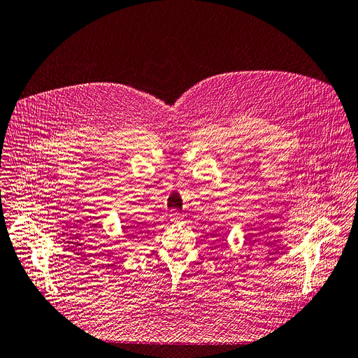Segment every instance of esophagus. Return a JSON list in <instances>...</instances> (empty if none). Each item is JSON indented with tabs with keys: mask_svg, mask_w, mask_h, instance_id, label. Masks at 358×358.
<instances>
[{
	"mask_svg": "<svg viewBox=\"0 0 358 358\" xmlns=\"http://www.w3.org/2000/svg\"><path fill=\"white\" fill-rule=\"evenodd\" d=\"M169 217H171V221H173V222H180L182 215L180 212H173V213L169 215Z\"/></svg>",
	"mask_w": 358,
	"mask_h": 358,
	"instance_id": "obj_1",
	"label": "esophagus"
}]
</instances>
